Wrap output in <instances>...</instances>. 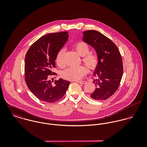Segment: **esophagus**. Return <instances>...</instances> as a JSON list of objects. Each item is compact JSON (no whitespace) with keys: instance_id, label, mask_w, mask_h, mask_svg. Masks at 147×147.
Listing matches in <instances>:
<instances>
[{"instance_id":"obj_1","label":"esophagus","mask_w":147,"mask_h":147,"mask_svg":"<svg viewBox=\"0 0 147 147\" xmlns=\"http://www.w3.org/2000/svg\"><path fill=\"white\" fill-rule=\"evenodd\" d=\"M77 82V83H79V84H84L86 83V82H85V81H83V80H82V81H77V82Z\"/></svg>"}]
</instances>
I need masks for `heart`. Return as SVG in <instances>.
Masks as SVG:
<instances>
[{"label": "heart", "mask_w": 147, "mask_h": 147, "mask_svg": "<svg viewBox=\"0 0 147 147\" xmlns=\"http://www.w3.org/2000/svg\"><path fill=\"white\" fill-rule=\"evenodd\" d=\"M74 47L77 53L82 57L83 62L90 70L94 71L98 67L100 59L97 55L93 53H89L90 52V47L85 42H79L75 43ZM65 50L64 48L60 49L55 58V62L60 67L65 65L64 54ZM87 68L84 65L79 67H69L62 71L61 76L63 79L75 81L81 79L87 73Z\"/></svg>", "instance_id": "b5f03b06"}]
</instances>
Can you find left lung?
<instances>
[{"instance_id":"left-lung-1","label":"left lung","mask_w":147,"mask_h":147,"mask_svg":"<svg viewBox=\"0 0 147 147\" xmlns=\"http://www.w3.org/2000/svg\"><path fill=\"white\" fill-rule=\"evenodd\" d=\"M83 34V41L96 50L100 59L94 74L96 89L90 97L105 100L114 94L120 85L123 72L122 56L115 44L99 32L89 30Z\"/></svg>"}]
</instances>
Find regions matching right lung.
<instances>
[{
  "label": "right lung",
  "mask_w": 147,
  "mask_h": 147,
  "mask_svg": "<svg viewBox=\"0 0 147 147\" xmlns=\"http://www.w3.org/2000/svg\"><path fill=\"white\" fill-rule=\"evenodd\" d=\"M68 32L47 34L34 42L28 50L25 60V80L29 90L40 100L54 103L61 99L69 82L60 79L52 84L50 76L55 67V58L68 38Z\"/></svg>",
  "instance_id": "add662e5"
}]
</instances>
